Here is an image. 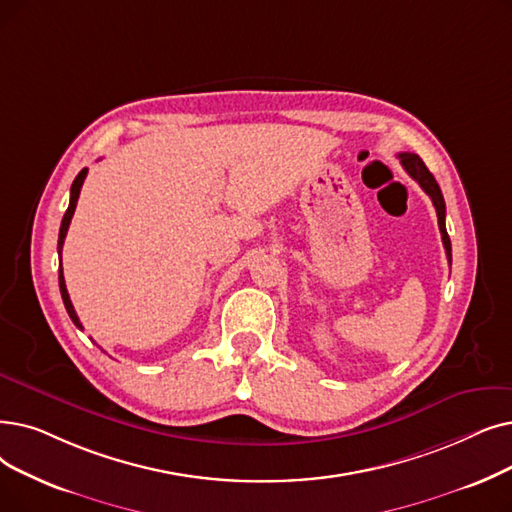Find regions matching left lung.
<instances>
[{
    "mask_svg": "<svg viewBox=\"0 0 512 512\" xmlns=\"http://www.w3.org/2000/svg\"><path fill=\"white\" fill-rule=\"evenodd\" d=\"M399 163H402V167L408 171L412 180L418 182V186L431 196L433 207L437 211V224H439V232H441V240H443V249H446L448 261L452 263V242H450V236L446 230V203H443V194L439 190V184L435 182L433 173L427 169L425 163H422L418 154L402 152L399 154Z\"/></svg>",
    "mask_w": 512,
    "mask_h": 512,
    "instance_id": "obj_1",
    "label": "left lung"
}]
</instances>
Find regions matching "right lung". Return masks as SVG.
<instances>
[{
	"label": "right lung",
	"instance_id": "right-lung-1",
	"mask_svg": "<svg viewBox=\"0 0 512 512\" xmlns=\"http://www.w3.org/2000/svg\"><path fill=\"white\" fill-rule=\"evenodd\" d=\"M87 175V169H81L79 175L75 177V182L71 186V203H69V209H66L64 217H62V224H60V234H58V255H60V274H58V284H60V295H62V301H64V307L66 311H69V316L73 320V324L77 328L83 330L77 314H75V307L71 303V297H69V291H66V284H64V274H62V244H64V238H66V232H69V226H71V219H73V213H75V207H77V201H79V192H81V186H83V180Z\"/></svg>",
	"mask_w": 512,
	"mask_h": 512
}]
</instances>
